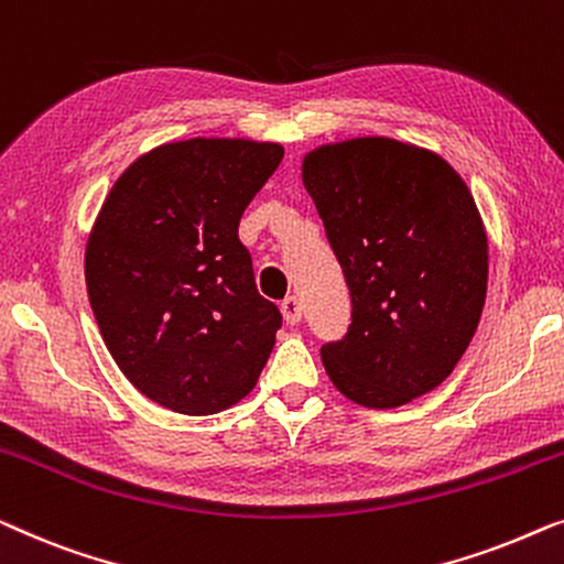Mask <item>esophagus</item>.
Returning a JSON list of instances; mask_svg holds the SVG:
<instances>
[{"label": "esophagus", "mask_w": 564, "mask_h": 564, "mask_svg": "<svg viewBox=\"0 0 564 564\" xmlns=\"http://www.w3.org/2000/svg\"><path fill=\"white\" fill-rule=\"evenodd\" d=\"M281 314L285 324H299L301 322V301L296 296H285L281 301Z\"/></svg>", "instance_id": "34e87169"}]
</instances>
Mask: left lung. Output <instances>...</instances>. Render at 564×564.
I'll return each instance as SVG.
<instances>
[{
    "label": "left lung",
    "mask_w": 564,
    "mask_h": 564,
    "mask_svg": "<svg viewBox=\"0 0 564 564\" xmlns=\"http://www.w3.org/2000/svg\"><path fill=\"white\" fill-rule=\"evenodd\" d=\"M301 181L352 299L324 370L365 409L422 399L455 370L486 304L488 235L470 188L434 150L393 138L308 150Z\"/></svg>",
    "instance_id": "8db88e82"
}]
</instances>
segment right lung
Segmentation results:
<instances>
[{
    "instance_id": "1",
    "label": "right lung",
    "mask_w": 564,
    "mask_h": 564,
    "mask_svg": "<svg viewBox=\"0 0 564 564\" xmlns=\"http://www.w3.org/2000/svg\"><path fill=\"white\" fill-rule=\"evenodd\" d=\"M281 158L279 142H163L127 165L94 221L84 273L107 350L176 414L235 406L273 350L281 312L237 227Z\"/></svg>"
}]
</instances>
